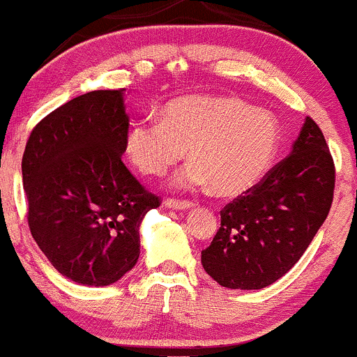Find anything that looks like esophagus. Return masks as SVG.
I'll use <instances>...</instances> for the list:
<instances>
[{"mask_svg": "<svg viewBox=\"0 0 357 357\" xmlns=\"http://www.w3.org/2000/svg\"><path fill=\"white\" fill-rule=\"evenodd\" d=\"M165 204L167 208H173V210H190V208L195 206V203L192 202H181V199H174V198L165 199Z\"/></svg>", "mask_w": 357, "mask_h": 357, "instance_id": "obj_1", "label": "esophagus"}]
</instances>
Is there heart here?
Here are the masks:
<instances>
[{"label":"heart","mask_w":357,"mask_h":357,"mask_svg":"<svg viewBox=\"0 0 357 357\" xmlns=\"http://www.w3.org/2000/svg\"><path fill=\"white\" fill-rule=\"evenodd\" d=\"M280 126L268 110L233 97L191 96L162 109L161 119L130 126L126 153L146 176H162L190 149L192 161L176 178L179 188L213 184L221 195H241L272 167Z\"/></svg>","instance_id":"obj_1"}]
</instances>
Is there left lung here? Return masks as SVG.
I'll list each match as a JSON object with an SVG mask.
<instances>
[{"label": "left lung", "instance_id": "8db88e82", "mask_svg": "<svg viewBox=\"0 0 357 357\" xmlns=\"http://www.w3.org/2000/svg\"><path fill=\"white\" fill-rule=\"evenodd\" d=\"M335 167L322 130L305 117L292 153L228 203L203 268L228 289L257 290L284 277L329 215Z\"/></svg>", "mask_w": 357, "mask_h": 357}]
</instances>
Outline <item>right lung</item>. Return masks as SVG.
Masks as SVG:
<instances>
[{
	"instance_id": "obj_1",
	"label": "right lung",
	"mask_w": 357,
	"mask_h": 357,
	"mask_svg": "<svg viewBox=\"0 0 357 357\" xmlns=\"http://www.w3.org/2000/svg\"><path fill=\"white\" fill-rule=\"evenodd\" d=\"M127 132L124 90H93L43 117L24 147L31 236L77 284L105 287L129 272L141 221L161 204L122 162Z\"/></svg>"
}]
</instances>
